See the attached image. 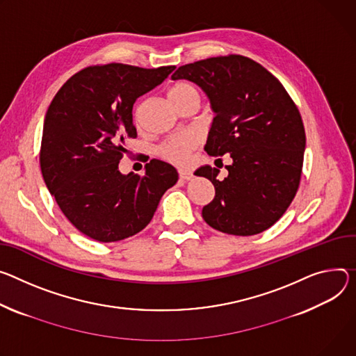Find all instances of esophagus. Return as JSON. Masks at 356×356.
Instances as JSON below:
<instances>
[{
    "mask_svg": "<svg viewBox=\"0 0 356 356\" xmlns=\"http://www.w3.org/2000/svg\"><path fill=\"white\" fill-rule=\"evenodd\" d=\"M179 177H180V180L187 181V180L193 179V173L187 172V170H179Z\"/></svg>",
    "mask_w": 356,
    "mask_h": 356,
    "instance_id": "esophagus-1",
    "label": "esophagus"
}]
</instances>
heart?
<instances>
[{
    "mask_svg": "<svg viewBox=\"0 0 356 356\" xmlns=\"http://www.w3.org/2000/svg\"><path fill=\"white\" fill-rule=\"evenodd\" d=\"M170 98L177 105L181 106L191 101H200V90L199 88L188 81H177L170 89ZM199 145V139L193 134H184L175 138L168 139L165 143H161L157 149L159 154L172 161L176 165H184L188 161L191 152Z\"/></svg>",
    "mask_w": 356,
    "mask_h": 356,
    "instance_id": "b5f03b06",
    "label": "heart"
}]
</instances>
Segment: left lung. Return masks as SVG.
Segmentation results:
<instances>
[{"mask_svg":"<svg viewBox=\"0 0 356 356\" xmlns=\"http://www.w3.org/2000/svg\"><path fill=\"white\" fill-rule=\"evenodd\" d=\"M172 79L191 81L206 92L216 116L204 150L233 159L224 180L210 166L195 173L216 188L213 202L203 207L204 221L233 236L270 229L296 197L301 180L305 131L297 105L271 72L243 55L187 63Z\"/></svg>","mask_w":356,"mask_h":356,"instance_id":"obj_1","label":"left lung"}]
</instances>
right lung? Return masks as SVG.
Masks as SVG:
<instances>
[{
    "label": "right lung",
    "mask_w": 356,
    "mask_h": 356,
    "mask_svg": "<svg viewBox=\"0 0 356 356\" xmlns=\"http://www.w3.org/2000/svg\"><path fill=\"white\" fill-rule=\"evenodd\" d=\"M175 68L88 67L52 99L40 152L42 177L60 211L89 238L112 243L138 234L176 184L177 170L157 159L146 163L143 176L119 172L124 139L138 136L134 104Z\"/></svg>",
    "instance_id": "right-lung-1"
}]
</instances>
